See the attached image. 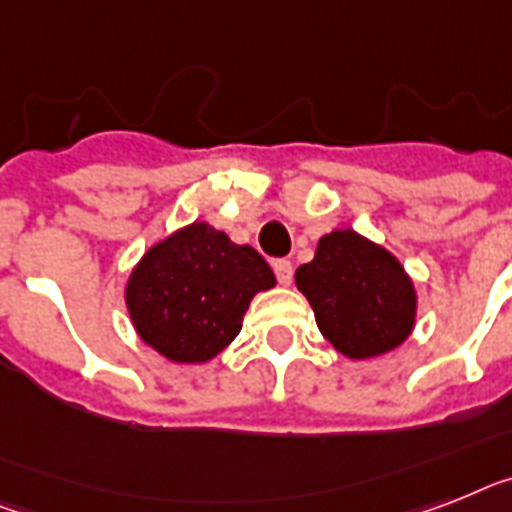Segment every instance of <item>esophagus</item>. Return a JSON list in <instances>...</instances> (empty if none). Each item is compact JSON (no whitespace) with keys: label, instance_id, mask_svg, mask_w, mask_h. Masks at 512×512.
Listing matches in <instances>:
<instances>
[{"label":"esophagus","instance_id":"esophagus-1","mask_svg":"<svg viewBox=\"0 0 512 512\" xmlns=\"http://www.w3.org/2000/svg\"><path fill=\"white\" fill-rule=\"evenodd\" d=\"M274 274H277V280H280V285H290L293 282V264L287 259H277L272 264Z\"/></svg>","mask_w":512,"mask_h":512}]
</instances>
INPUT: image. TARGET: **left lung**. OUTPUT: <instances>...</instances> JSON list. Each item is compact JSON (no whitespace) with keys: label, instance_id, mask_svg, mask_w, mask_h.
Instances as JSON below:
<instances>
[{"label":"left lung","instance_id":"obj_1","mask_svg":"<svg viewBox=\"0 0 512 512\" xmlns=\"http://www.w3.org/2000/svg\"><path fill=\"white\" fill-rule=\"evenodd\" d=\"M295 285L342 356L371 358L398 348L416 319L413 282L400 261L353 230H335L298 266Z\"/></svg>","mask_w":512,"mask_h":512}]
</instances>
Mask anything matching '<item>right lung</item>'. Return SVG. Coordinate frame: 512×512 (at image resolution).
<instances>
[{
	"label": "right lung",
	"instance_id": "right-lung-1",
	"mask_svg": "<svg viewBox=\"0 0 512 512\" xmlns=\"http://www.w3.org/2000/svg\"><path fill=\"white\" fill-rule=\"evenodd\" d=\"M269 287L274 272L259 251L193 222L143 256L125 301L138 335L156 353L204 363L238 337L251 298Z\"/></svg>",
	"mask_w": 512,
	"mask_h": 512
}]
</instances>
